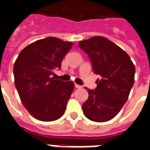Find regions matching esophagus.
Masks as SVG:
<instances>
[{"label":"esophagus","instance_id":"obj_1","mask_svg":"<svg viewBox=\"0 0 150 150\" xmlns=\"http://www.w3.org/2000/svg\"><path fill=\"white\" fill-rule=\"evenodd\" d=\"M81 86H79V85H77V84H75V88H77V89H79V88H81Z\"/></svg>","mask_w":150,"mask_h":150}]
</instances>
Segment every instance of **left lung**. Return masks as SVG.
Segmentation results:
<instances>
[{
    "label": "left lung",
    "mask_w": 150,
    "mask_h": 150,
    "mask_svg": "<svg viewBox=\"0 0 150 150\" xmlns=\"http://www.w3.org/2000/svg\"><path fill=\"white\" fill-rule=\"evenodd\" d=\"M95 74L96 90L86 89L89 98L82 105L84 115L94 122H107L120 111L128 100L135 78V65L124 50L103 36L80 41Z\"/></svg>",
    "instance_id": "8db88e82"
}]
</instances>
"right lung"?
I'll return each mask as SVG.
<instances>
[{
  "label": "right lung",
  "instance_id": "obj_1",
  "mask_svg": "<svg viewBox=\"0 0 150 150\" xmlns=\"http://www.w3.org/2000/svg\"><path fill=\"white\" fill-rule=\"evenodd\" d=\"M73 45L72 42L47 37L26 46L15 60V86L23 106L36 120H56L65 111L74 83L56 79L52 74L55 69H60Z\"/></svg>",
  "mask_w": 150,
  "mask_h": 150
}]
</instances>
